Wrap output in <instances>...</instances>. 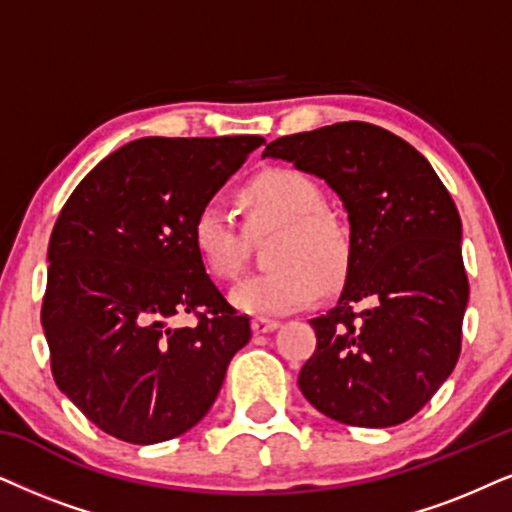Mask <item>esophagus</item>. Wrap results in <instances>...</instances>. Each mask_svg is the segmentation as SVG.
I'll list each match as a JSON object with an SVG mask.
<instances>
[{
	"instance_id": "obj_1",
	"label": "esophagus",
	"mask_w": 512,
	"mask_h": 512,
	"mask_svg": "<svg viewBox=\"0 0 512 512\" xmlns=\"http://www.w3.org/2000/svg\"><path fill=\"white\" fill-rule=\"evenodd\" d=\"M278 326H281V323L274 321V319H252V333H255V335L271 333V331H276Z\"/></svg>"
}]
</instances>
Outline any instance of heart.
Here are the masks:
<instances>
[{"instance_id":"heart-1","label":"heart","mask_w":512,"mask_h":512,"mask_svg":"<svg viewBox=\"0 0 512 512\" xmlns=\"http://www.w3.org/2000/svg\"><path fill=\"white\" fill-rule=\"evenodd\" d=\"M248 222L255 229L278 226L269 248L274 269L250 276L231 302L250 316H281L307 307L321 281L335 286L347 276L352 238L342 219L323 208L319 184L293 167H269L241 191ZM191 241L200 264L219 281H234L245 264V245L236 224L215 200L203 203L191 222Z\"/></svg>"}]
</instances>
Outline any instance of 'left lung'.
I'll use <instances>...</instances> for the list:
<instances>
[{"label": "left lung", "instance_id": "left-lung-1", "mask_svg": "<svg viewBox=\"0 0 512 512\" xmlns=\"http://www.w3.org/2000/svg\"><path fill=\"white\" fill-rule=\"evenodd\" d=\"M262 158L316 174L349 219L352 260L297 385L323 416L390 428L423 409L461 354L468 274L461 217L428 160L371 122L281 137ZM364 301L361 313L354 303Z\"/></svg>", "mask_w": 512, "mask_h": 512}]
</instances>
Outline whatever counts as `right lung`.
<instances>
[{
  "label": "right lung",
  "instance_id": "add662e5",
  "mask_svg": "<svg viewBox=\"0 0 512 512\" xmlns=\"http://www.w3.org/2000/svg\"><path fill=\"white\" fill-rule=\"evenodd\" d=\"M264 139L129 141L63 205L49 241L42 326L51 373L96 428L129 444L191 430L250 340L191 241L198 208ZM196 313L191 329H172Z\"/></svg>",
  "mask_w": 512,
  "mask_h": 512
}]
</instances>
